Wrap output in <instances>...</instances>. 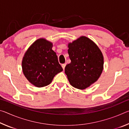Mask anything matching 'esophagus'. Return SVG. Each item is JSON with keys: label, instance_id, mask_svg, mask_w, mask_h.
<instances>
[{"label": "esophagus", "instance_id": "esophagus-1", "mask_svg": "<svg viewBox=\"0 0 129 129\" xmlns=\"http://www.w3.org/2000/svg\"><path fill=\"white\" fill-rule=\"evenodd\" d=\"M62 69L64 70V69H65V66H66V64H62Z\"/></svg>", "mask_w": 129, "mask_h": 129}]
</instances>
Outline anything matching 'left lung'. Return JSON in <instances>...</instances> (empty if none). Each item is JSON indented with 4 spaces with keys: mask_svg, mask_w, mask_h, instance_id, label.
Instances as JSON below:
<instances>
[{
    "mask_svg": "<svg viewBox=\"0 0 129 129\" xmlns=\"http://www.w3.org/2000/svg\"><path fill=\"white\" fill-rule=\"evenodd\" d=\"M71 62L66 65L65 73L70 84L83 90L97 81L104 69V56L97 44L82 36L68 45Z\"/></svg>",
    "mask_w": 129,
    "mask_h": 129,
    "instance_id": "left-lung-1",
    "label": "left lung"
}]
</instances>
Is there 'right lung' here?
Listing matches in <instances>:
<instances>
[{
	"mask_svg": "<svg viewBox=\"0 0 129 129\" xmlns=\"http://www.w3.org/2000/svg\"><path fill=\"white\" fill-rule=\"evenodd\" d=\"M53 44L45 39L36 40L28 48L21 62L24 75L38 88L48 85L55 75L62 71Z\"/></svg>",
	"mask_w": 129,
	"mask_h": 129,
	"instance_id": "add662e5",
	"label": "right lung"
}]
</instances>
